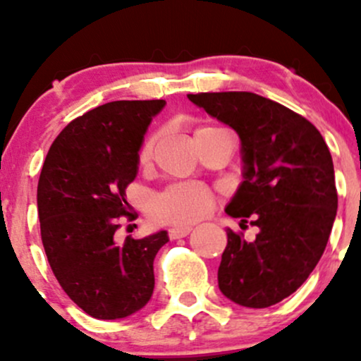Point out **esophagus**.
Segmentation results:
<instances>
[{
	"mask_svg": "<svg viewBox=\"0 0 361 361\" xmlns=\"http://www.w3.org/2000/svg\"><path fill=\"white\" fill-rule=\"evenodd\" d=\"M190 231H192V227H171V229L168 231V235L169 239H181L186 238V235L190 234Z\"/></svg>",
	"mask_w": 361,
	"mask_h": 361,
	"instance_id": "obj_1",
	"label": "esophagus"
}]
</instances>
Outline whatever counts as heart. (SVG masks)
Instances as JSON below:
<instances>
[{
	"label": "heart",
	"instance_id": "1",
	"mask_svg": "<svg viewBox=\"0 0 361 361\" xmlns=\"http://www.w3.org/2000/svg\"><path fill=\"white\" fill-rule=\"evenodd\" d=\"M222 128L214 126H202L193 130V142L197 149L204 146L214 135L222 134ZM157 142V134H151L140 144L137 163L147 166L152 159ZM215 207V198L204 186L192 183H173L156 193L149 202V215L157 224L168 226H188L207 217Z\"/></svg>",
	"mask_w": 361,
	"mask_h": 361
}]
</instances>
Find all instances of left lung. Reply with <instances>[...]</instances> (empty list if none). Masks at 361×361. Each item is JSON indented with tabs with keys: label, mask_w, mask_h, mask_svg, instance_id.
Segmentation results:
<instances>
[{
	"label": "left lung",
	"mask_w": 361,
	"mask_h": 361,
	"mask_svg": "<svg viewBox=\"0 0 361 361\" xmlns=\"http://www.w3.org/2000/svg\"><path fill=\"white\" fill-rule=\"evenodd\" d=\"M238 132L244 178L226 212L258 227L255 241L227 229L219 288L264 309L292 295L326 250L338 210L333 157L307 118L251 91L188 94Z\"/></svg>",
	"instance_id": "1"
}]
</instances>
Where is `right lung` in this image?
Masks as SVG:
<instances>
[{
  "mask_svg": "<svg viewBox=\"0 0 361 361\" xmlns=\"http://www.w3.org/2000/svg\"><path fill=\"white\" fill-rule=\"evenodd\" d=\"M164 100L110 102L71 120L49 149L37 186L40 235L54 276L94 319H122L147 304L156 252L166 231L118 243L122 221H135L126 188L137 152Z\"/></svg>",
  "mask_w": 361,
  "mask_h": 361,
  "instance_id": "add662e5",
  "label": "right lung"
}]
</instances>
